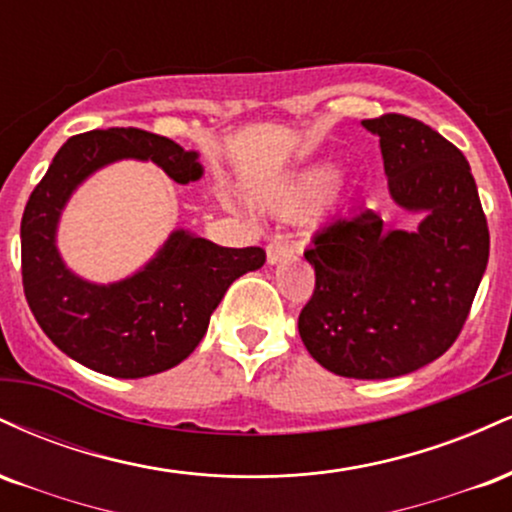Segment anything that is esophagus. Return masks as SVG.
<instances>
[{"label":"esophagus","instance_id":"esophagus-1","mask_svg":"<svg viewBox=\"0 0 512 512\" xmlns=\"http://www.w3.org/2000/svg\"><path fill=\"white\" fill-rule=\"evenodd\" d=\"M286 257H291V248L286 243H279V240H274V243L267 245V262L269 264L284 262Z\"/></svg>","mask_w":512,"mask_h":512}]
</instances>
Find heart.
I'll use <instances>...</instances> for the list:
<instances>
[{
    "mask_svg": "<svg viewBox=\"0 0 512 512\" xmlns=\"http://www.w3.org/2000/svg\"><path fill=\"white\" fill-rule=\"evenodd\" d=\"M339 192H342V182L337 180V170L332 163H313L269 190L264 195V202L279 214L293 216L315 207L322 199L327 204H334L339 199Z\"/></svg>",
    "mask_w": 512,
    "mask_h": 512,
    "instance_id": "obj_1",
    "label": "heart"
}]
</instances>
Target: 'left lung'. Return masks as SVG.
<instances>
[{"instance_id": "1", "label": "left lung", "mask_w": 512, "mask_h": 512, "mask_svg": "<svg viewBox=\"0 0 512 512\" xmlns=\"http://www.w3.org/2000/svg\"><path fill=\"white\" fill-rule=\"evenodd\" d=\"M380 139L387 190L414 231L361 207L315 236V291L298 317L305 349L334 375L385 380L450 349L489 262V226L467 158L436 129L390 113L363 120Z\"/></svg>"}]
</instances>
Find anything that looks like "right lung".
Here are the masks:
<instances>
[{
	"label": "right lung",
	"instance_id": "1",
	"mask_svg": "<svg viewBox=\"0 0 512 512\" xmlns=\"http://www.w3.org/2000/svg\"><path fill=\"white\" fill-rule=\"evenodd\" d=\"M127 158L156 163L180 185L204 175L197 151L144 129L110 127L67 139L23 211L21 274L35 320L57 349L110 378H146L197 349L228 286L260 269L267 255L175 228L125 279L96 284L72 272L57 248L62 211L81 182Z\"/></svg>",
	"mask_w": 512,
	"mask_h": 512
}]
</instances>
